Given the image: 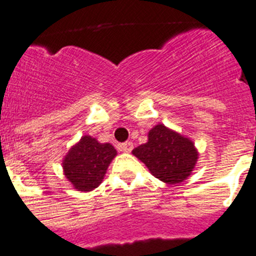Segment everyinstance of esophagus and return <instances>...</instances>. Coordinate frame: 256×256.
Segmentation results:
<instances>
[{
  "instance_id": "obj_1",
  "label": "esophagus",
  "mask_w": 256,
  "mask_h": 256,
  "mask_svg": "<svg viewBox=\"0 0 256 256\" xmlns=\"http://www.w3.org/2000/svg\"><path fill=\"white\" fill-rule=\"evenodd\" d=\"M132 148H134V145H132V142H122V144L120 145V149H121L122 152H131V150H132Z\"/></svg>"
}]
</instances>
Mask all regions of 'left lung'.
I'll use <instances>...</instances> for the list:
<instances>
[{
    "instance_id": "8db88e82",
    "label": "left lung",
    "mask_w": 256,
    "mask_h": 256,
    "mask_svg": "<svg viewBox=\"0 0 256 256\" xmlns=\"http://www.w3.org/2000/svg\"><path fill=\"white\" fill-rule=\"evenodd\" d=\"M132 154L153 176L172 185L190 176L198 160L192 142L160 124L149 131L148 142L134 149Z\"/></svg>"
}]
</instances>
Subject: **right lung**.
<instances>
[{
    "mask_svg": "<svg viewBox=\"0 0 256 256\" xmlns=\"http://www.w3.org/2000/svg\"><path fill=\"white\" fill-rule=\"evenodd\" d=\"M111 144H100L92 136H82L65 156V176L79 191H90L102 182L111 160L116 156Z\"/></svg>",
    "mask_w": 256,
    "mask_h": 256,
    "instance_id": "add662e5",
    "label": "right lung"
}]
</instances>
